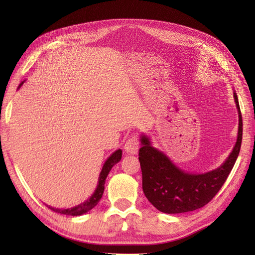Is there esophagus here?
Here are the masks:
<instances>
[{"mask_svg": "<svg viewBox=\"0 0 255 255\" xmlns=\"http://www.w3.org/2000/svg\"><path fill=\"white\" fill-rule=\"evenodd\" d=\"M138 149H139V140H138V138L135 136L129 137L125 143L126 152L129 154H136Z\"/></svg>", "mask_w": 255, "mask_h": 255, "instance_id": "obj_1", "label": "esophagus"}]
</instances>
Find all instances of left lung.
<instances>
[{
    "label": "left lung",
    "instance_id": "1",
    "mask_svg": "<svg viewBox=\"0 0 255 255\" xmlns=\"http://www.w3.org/2000/svg\"><path fill=\"white\" fill-rule=\"evenodd\" d=\"M239 127L237 141L232 153L219 168L203 174L186 173L171 163L163 152L153 148L146 136H141L139 161L142 172V189L146 199L158 211L179 214L203 207L217 195L227 181L239 154L243 139V118L237 95Z\"/></svg>",
    "mask_w": 255,
    "mask_h": 255
}]
</instances>
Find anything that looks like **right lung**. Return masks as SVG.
<instances>
[{
  "label": "right lung",
  "mask_w": 255,
  "mask_h": 255,
  "mask_svg": "<svg viewBox=\"0 0 255 255\" xmlns=\"http://www.w3.org/2000/svg\"><path fill=\"white\" fill-rule=\"evenodd\" d=\"M23 84V82L19 85V87ZM122 156V151L119 149L116 152H114L112 155L107 158V160L105 161V164L102 168V171L100 173L99 176V184H98V187L95 190L94 195H92L87 201H85L83 203H81L80 205H76L74 207L71 208H67V210H59V208H54L49 206V208L51 211L55 212V213H59V214H63V215H69V216H80L83 215L85 213L89 212L91 208H94L100 201V199L102 198V195L104 192V184H105V180L107 175H109L111 169L113 168V166H115L116 164L120 161Z\"/></svg>",
  "instance_id": "1"
}]
</instances>
